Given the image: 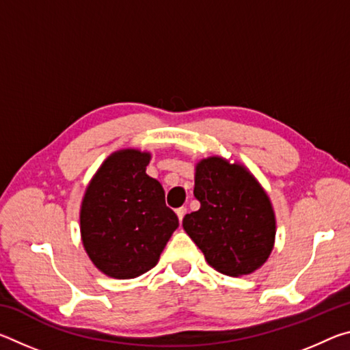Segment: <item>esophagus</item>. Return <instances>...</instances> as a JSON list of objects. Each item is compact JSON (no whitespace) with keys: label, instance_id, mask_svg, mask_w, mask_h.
Returning <instances> with one entry per match:
<instances>
[{"label":"esophagus","instance_id":"34e87169","mask_svg":"<svg viewBox=\"0 0 350 350\" xmlns=\"http://www.w3.org/2000/svg\"><path fill=\"white\" fill-rule=\"evenodd\" d=\"M176 215H177V217H179V221L182 222V219L185 217V215H187V208H185V206H180V208H177V210H176Z\"/></svg>","mask_w":350,"mask_h":350}]
</instances>
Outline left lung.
<instances>
[{
  "mask_svg": "<svg viewBox=\"0 0 350 350\" xmlns=\"http://www.w3.org/2000/svg\"><path fill=\"white\" fill-rule=\"evenodd\" d=\"M198 211L185 215L183 230L213 269L228 276L250 275L269 259L276 221L270 199L244 165L211 156L196 165Z\"/></svg>",
  "mask_w": 350,
  "mask_h": 350,
  "instance_id": "left-lung-1",
  "label": "left lung"
}]
</instances>
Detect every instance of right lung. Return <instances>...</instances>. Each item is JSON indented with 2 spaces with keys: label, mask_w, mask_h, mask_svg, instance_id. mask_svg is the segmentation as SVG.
<instances>
[{
  "label": "right lung",
  "mask_w": 350,
  "mask_h": 350,
  "mask_svg": "<svg viewBox=\"0 0 350 350\" xmlns=\"http://www.w3.org/2000/svg\"><path fill=\"white\" fill-rule=\"evenodd\" d=\"M150 152L120 150L102 163L80 210L83 247L92 264L116 280H131L159 262L179 227L161 182L146 174Z\"/></svg>",
  "instance_id": "right-lung-1"
}]
</instances>
